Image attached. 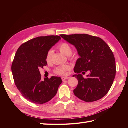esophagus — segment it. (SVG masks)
<instances>
[{
	"label": "esophagus",
	"instance_id": "obj_1",
	"mask_svg": "<svg viewBox=\"0 0 128 128\" xmlns=\"http://www.w3.org/2000/svg\"><path fill=\"white\" fill-rule=\"evenodd\" d=\"M68 78H69V77H62V81H64V80H67V79H68Z\"/></svg>",
	"mask_w": 128,
	"mask_h": 128
}]
</instances>
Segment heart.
<instances>
[{"mask_svg": "<svg viewBox=\"0 0 128 128\" xmlns=\"http://www.w3.org/2000/svg\"><path fill=\"white\" fill-rule=\"evenodd\" d=\"M58 48L60 52L63 54L64 55L69 56L72 54V50L71 46H70L69 44H68L66 43H62V44L58 46ZM53 54V51L52 50H49L47 55H46V60L47 62H50L52 60V56ZM70 66L68 65H64L60 66H59L54 70L56 74L60 75H66L67 74V71L70 69Z\"/></svg>", "mask_w": 128, "mask_h": 128, "instance_id": "b5f03b06", "label": "heart"}]
</instances>
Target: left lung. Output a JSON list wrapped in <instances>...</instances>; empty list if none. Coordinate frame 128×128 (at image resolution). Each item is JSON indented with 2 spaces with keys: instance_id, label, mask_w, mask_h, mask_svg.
<instances>
[{
  "instance_id": "obj_1",
  "label": "left lung",
  "mask_w": 128,
  "mask_h": 128,
  "mask_svg": "<svg viewBox=\"0 0 128 128\" xmlns=\"http://www.w3.org/2000/svg\"><path fill=\"white\" fill-rule=\"evenodd\" d=\"M74 46L80 58L76 62L72 76L78 85L74 94L86 102L101 99L110 91L116 73V60L112 51L102 39L87 34L60 35ZM90 72L84 79L81 73Z\"/></svg>"
}]
</instances>
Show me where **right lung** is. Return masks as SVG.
I'll return each mask as SVG.
<instances>
[{"label": "right lung", "mask_w": 128, "mask_h": 128, "mask_svg": "<svg viewBox=\"0 0 128 128\" xmlns=\"http://www.w3.org/2000/svg\"><path fill=\"white\" fill-rule=\"evenodd\" d=\"M60 36L38 37L24 43L15 54L12 66L15 85L22 96L36 104H43L56 96L62 78L52 76L41 80L40 68L47 66L46 55Z\"/></svg>", "instance_id": "obj_1"}]
</instances>
